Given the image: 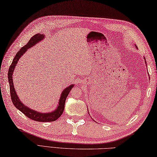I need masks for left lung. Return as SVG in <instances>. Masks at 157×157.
<instances>
[{
  "instance_id": "obj_1",
  "label": "left lung",
  "mask_w": 157,
  "mask_h": 157,
  "mask_svg": "<svg viewBox=\"0 0 157 157\" xmlns=\"http://www.w3.org/2000/svg\"><path fill=\"white\" fill-rule=\"evenodd\" d=\"M136 48H137V47H136ZM144 60H145V58H144ZM145 64H146V61H145Z\"/></svg>"
}]
</instances>
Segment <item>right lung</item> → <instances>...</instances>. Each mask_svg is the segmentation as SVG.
Returning <instances> with one entry per match:
<instances>
[{
    "label": "right lung",
    "instance_id": "right-lung-1",
    "mask_svg": "<svg viewBox=\"0 0 157 157\" xmlns=\"http://www.w3.org/2000/svg\"><path fill=\"white\" fill-rule=\"evenodd\" d=\"M44 38V35L40 34V33L36 34L30 38V40L28 41V42L27 43V44H25L24 47L21 48L20 51L17 53L15 57L14 58L11 65L10 66L8 71V81L10 84V95H11L12 101V103H13L14 106L16 107L18 110H19L21 112H22L25 115H26L28 117H29L30 119L35 120V121L53 122L60 117L61 116V115L63 114L64 109H65L66 98L67 97L69 92H70L71 90L72 89V88L74 86V84H71L70 86H67L61 92L60 97L58 100V104L54 110L48 113H42L30 109V108L25 106L24 103L21 101L19 96L17 95V92L15 91V88L13 83V77H12L14 68L16 67V65H17L18 61H19L20 58L22 57L23 55L26 52L28 49H29L30 48H31L33 46L37 44V43L40 42L41 41L43 40Z\"/></svg>",
    "mask_w": 157,
    "mask_h": 157
}]
</instances>
